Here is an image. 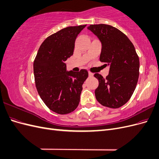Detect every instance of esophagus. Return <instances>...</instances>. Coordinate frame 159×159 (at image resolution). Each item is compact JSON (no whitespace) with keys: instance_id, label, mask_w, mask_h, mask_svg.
Segmentation results:
<instances>
[{"instance_id":"obj_1","label":"esophagus","mask_w":159,"mask_h":159,"mask_svg":"<svg viewBox=\"0 0 159 159\" xmlns=\"http://www.w3.org/2000/svg\"><path fill=\"white\" fill-rule=\"evenodd\" d=\"M88 74H89V77H93V74L91 73V72H89V71Z\"/></svg>"}]
</instances>
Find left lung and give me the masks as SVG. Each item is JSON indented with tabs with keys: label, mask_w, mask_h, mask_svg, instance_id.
I'll list each match as a JSON object with an SVG mask.
<instances>
[{
	"label": "left lung",
	"mask_w": 159,
	"mask_h": 159,
	"mask_svg": "<svg viewBox=\"0 0 159 159\" xmlns=\"http://www.w3.org/2000/svg\"><path fill=\"white\" fill-rule=\"evenodd\" d=\"M92 32L102 43L99 60L109 66L106 78L99 74L95 90L98 102L105 107L116 109L131 98L139 75V58L132 42L117 28L107 25H90Z\"/></svg>",
	"instance_id": "8db88e82"
}]
</instances>
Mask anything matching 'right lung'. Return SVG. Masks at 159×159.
<instances>
[{"label":"right lung","instance_id":"add662e5","mask_svg":"<svg viewBox=\"0 0 159 159\" xmlns=\"http://www.w3.org/2000/svg\"><path fill=\"white\" fill-rule=\"evenodd\" d=\"M85 26L67 27L48 37L34 61L38 93L46 106L56 113H70L79 105L88 72L68 71L65 61L73 55L76 38Z\"/></svg>","mask_w":159,"mask_h":159}]
</instances>
